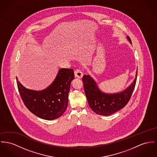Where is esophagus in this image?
<instances>
[{"instance_id":"1","label":"esophagus","mask_w":157,"mask_h":157,"mask_svg":"<svg viewBox=\"0 0 157 157\" xmlns=\"http://www.w3.org/2000/svg\"><path fill=\"white\" fill-rule=\"evenodd\" d=\"M75 78H79V79H81L82 78L83 76V73L82 72L79 70V69H77L75 71Z\"/></svg>"}]
</instances>
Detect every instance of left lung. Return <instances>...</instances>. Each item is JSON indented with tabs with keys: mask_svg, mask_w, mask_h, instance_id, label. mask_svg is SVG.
Masks as SVG:
<instances>
[{
	"mask_svg": "<svg viewBox=\"0 0 157 157\" xmlns=\"http://www.w3.org/2000/svg\"><path fill=\"white\" fill-rule=\"evenodd\" d=\"M127 40L132 44L131 39L127 36ZM137 68L135 78L132 84L125 90L113 93L102 91L95 79L89 75L82 78L85 93L88 105L97 114L103 116L112 115L123 108L128 102L132 95L137 79Z\"/></svg>",
	"mask_w": 157,
	"mask_h": 157,
	"instance_id": "obj_1",
	"label": "left lung"
}]
</instances>
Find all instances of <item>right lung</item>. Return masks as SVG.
<instances>
[{"mask_svg": "<svg viewBox=\"0 0 157 157\" xmlns=\"http://www.w3.org/2000/svg\"><path fill=\"white\" fill-rule=\"evenodd\" d=\"M74 78L73 69L62 68L52 82L42 90L26 88L17 77V83L27 108L40 118L53 120L61 117L67 109L71 84Z\"/></svg>", "mask_w": 157, "mask_h": 157, "instance_id": "1", "label": "right lung"}]
</instances>
